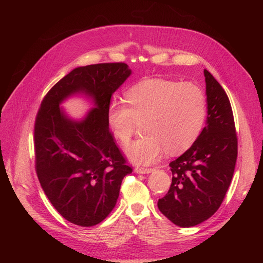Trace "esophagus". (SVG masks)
<instances>
[{"label": "esophagus", "instance_id": "1", "mask_svg": "<svg viewBox=\"0 0 263 263\" xmlns=\"http://www.w3.org/2000/svg\"><path fill=\"white\" fill-rule=\"evenodd\" d=\"M153 171H154V169H151V168H141V166H136V168H135V172L139 173V174H146V173H150Z\"/></svg>", "mask_w": 263, "mask_h": 263}]
</instances>
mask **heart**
<instances>
[{"label":"heart","instance_id":"1","mask_svg":"<svg viewBox=\"0 0 263 263\" xmlns=\"http://www.w3.org/2000/svg\"><path fill=\"white\" fill-rule=\"evenodd\" d=\"M126 102L113 101L106 121L113 136L126 145L137 123L144 122V138L135 140L125 154L135 164H153L165 149L178 154L192 146L203 129L208 101L200 86L162 79H149L127 90Z\"/></svg>","mask_w":263,"mask_h":263}]
</instances>
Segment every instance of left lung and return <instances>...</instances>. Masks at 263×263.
I'll list each match as a JSON object with an SVG mask.
<instances>
[{"instance_id":"left-lung-1","label":"left lung","mask_w":263,"mask_h":263,"mask_svg":"<svg viewBox=\"0 0 263 263\" xmlns=\"http://www.w3.org/2000/svg\"><path fill=\"white\" fill-rule=\"evenodd\" d=\"M208 100L206 126L194 144L170 162L172 183L158 209L180 227L209 219L224 201L235 171L238 140L226 92L204 70Z\"/></svg>"}]
</instances>
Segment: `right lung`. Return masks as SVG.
<instances>
[{
    "label": "right lung",
    "instance_id": "add662e5",
    "mask_svg": "<svg viewBox=\"0 0 263 263\" xmlns=\"http://www.w3.org/2000/svg\"><path fill=\"white\" fill-rule=\"evenodd\" d=\"M130 74L124 62L76 68L51 87L37 113V177L53 208L72 224L91 227L105 219L115 208L124 177L133 172L106 121L110 98ZM74 93L95 103L81 121L59 107Z\"/></svg>",
    "mask_w": 263,
    "mask_h": 263
}]
</instances>
